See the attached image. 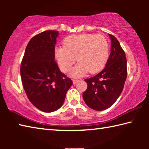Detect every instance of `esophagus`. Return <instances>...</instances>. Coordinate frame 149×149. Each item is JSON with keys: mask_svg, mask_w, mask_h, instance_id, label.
Listing matches in <instances>:
<instances>
[{"mask_svg": "<svg viewBox=\"0 0 149 149\" xmlns=\"http://www.w3.org/2000/svg\"><path fill=\"white\" fill-rule=\"evenodd\" d=\"M78 81H79V80H78V79H73V84H75Z\"/></svg>", "mask_w": 149, "mask_h": 149, "instance_id": "34e87169", "label": "esophagus"}]
</instances>
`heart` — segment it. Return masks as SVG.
I'll return each instance as SVG.
<instances>
[{
    "mask_svg": "<svg viewBox=\"0 0 149 149\" xmlns=\"http://www.w3.org/2000/svg\"><path fill=\"white\" fill-rule=\"evenodd\" d=\"M63 47L55 49V56L63 72L71 69L76 60L79 62L70 72L72 77H81L89 72L96 74L104 68L109 55V46L102 35L82 33L72 35L63 41Z\"/></svg>",
    "mask_w": 149,
    "mask_h": 149,
    "instance_id": "b5f03b06",
    "label": "heart"
}]
</instances>
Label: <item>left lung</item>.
Wrapping results in <instances>:
<instances>
[{
    "instance_id": "8db88e82",
    "label": "left lung",
    "mask_w": 149,
    "mask_h": 149,
    "mask_svg": "<svg viewBox=\"0 0 149 149\" xmlns=\"http://www.w3.org/2000/svg\"><path fill=\"white\" fill-rule=\"evenodd\" d=\"M111 40L110 56L99 74L85 79L87 89L83 99L89 108L102 111L110 107L122 93L127 77V60L118 39L108 34Z\"/></svg>"
}]
</instances>
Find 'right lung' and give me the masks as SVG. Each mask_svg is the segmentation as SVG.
I'll use <instances>...</instances> for the list:
<instances>
[{"mask_svg": "<svg viewBox=\"0 0 149 149\" xmlns=\"http://www.w3.org/2000/svg\"><path fill=\"white\" fill-rule=\"evenodd\" d=\"M58 31H45L30 40L22 61L20 74L25 91L33 105L45 112L62 107L73 84L55 62Z\"/></svg>", "mask_w": 149, "mask_h": 149, "instance_id": "obj_1", "label": "right lung"}]
</instances>
